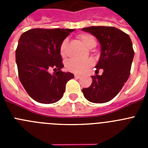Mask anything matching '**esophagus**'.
I'll use <instances>...</instances> for the list:
<instances>
[{"label": "esophagus", "instance_id": "obj_1", "mask_svg": "<svg viewBox=\"0 0 148 148\" xmlns=\"http://www.w3.org/2000/svg\"><path fill=\"white\" fill-rule=\"evenodd\" d=\"M74 76H75V78H80L81 77H82L80 75H77V74H75V75H74Z\"/></svg>", "mask_w": 148, "mask_h": 148}]
</instances>
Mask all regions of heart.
<instances>
[{
  "label": "heart",
  "mask_w": 148,
  "mask_h": 148,
  "mask_svg": "<svg viewBox=\"0 0 148 148\" xmlns=\"http://www.w3.org/2000/svg\"><path fill=\"white\" fill-rule=\"evenodd\" d=\"M78 37L80 39L82 44L89 49L93 48L96 45V40H95V37L91 34L82 33L78 35ZM67 39H64L60 46V53H61V56L62 57H64L65 55H66V45H67ZM92 64H93V61L91 59L84 60V61L70 59L68 60L65 64V67L68 71L81 74V73H83L87 71Z\"/></svg>",
  "instance_id": "1"
}]
</instances>
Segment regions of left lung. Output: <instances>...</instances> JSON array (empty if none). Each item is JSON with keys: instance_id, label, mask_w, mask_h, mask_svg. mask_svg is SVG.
Wrapping results in <instances>:
<instances>
[{"instance_id": "left-lung-1", "label": "left lung", "mask_w": 148, "mask_h": 148, "mask_svg": "<svg viewBox=\"0 0 148 148\" xmlns=\"http://www.w3.org/2000/svg\"><path fill=\"white\" fill-rule=\"evenodd\" d=\"M82 30L93 35L100 43L101 52L95 67L104 71L102 75H92L91 85L82 92L90 102H108L119 92L130 75L134 56L131 39L113 27H90Z\"/></svg>"}]
</instances>
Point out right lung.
I'll return each instance as SVG.
<instances>
[{
  "label": "right lung",
  "mask_w": 148,
  "mask_h": 148,
  "mask_svg": "<svg viewBox=\"0 0 148 148\" xmlns=\"http://www.w3.org/2000/svg\"><path fill=\"white\" fill-rule=\"evenodd\" d=\"M72 29L35 28L23 32L15 51L18 77L30 97L42 104H53L63 97L66 84L74 75L61 71V43ZM55 68V73H49Z\"/></svg>",
  "instance_id": "add662e5"
}]
</instances>
